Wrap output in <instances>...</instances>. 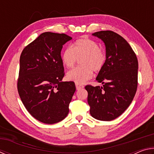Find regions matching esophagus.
<instances>
[{"instance_id": "1", "label": "esophagus", "mask_w": 154, "mask_h": 154, "mask_svg": "<svg viewBox=\"0 0 154 154\" xmlns=\"http://www.w3.org/2000/svg\"><path fill=\"white\" fill-rule=\"evenodd\" d=\"M75 85H76V89L77 90H81V89H82V88H84V86H83V85H80V84H78V83H75Z\"/></svg>"}]
</instances>
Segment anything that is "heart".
Segmentation results:
<instances>
[{
	"label": "heart",
	"instance_id": "b5f03b06",
	"mask_svg": "<svg viewBox=\"0 0 154 154\" xmlns=\"http://www.w3.org/2000/svg\"><path fill=\"white\" fill-rule=\"evenodd\" d=\"M81 58L82 66L71 70L66 75L68 79L76 83H83L91 79L93 71H100L105 66L106 56L95 41L84 38L68 47L62 55V63L68 69L73 67Z\"/></svg>",
	"mask_w": 154,
	"mask_h": 154
}]
</instances>
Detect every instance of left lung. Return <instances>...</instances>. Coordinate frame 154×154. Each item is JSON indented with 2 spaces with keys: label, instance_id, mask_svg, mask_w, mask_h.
<instances>
[{
  "label": "left lung",
  "instance_id": "1",
  "mask_svg": "<svg viewBox=\"0 0 154 154\" xmlns=\"http://www.w3.org/2000/svg\"><path fill=\"white\" fill-rule=\"evenodd\" d=\"M105 45L106 60L96 81L103 86L88 85L90 113L100 121H111L122 115L134 97L138 85V60L129 43L111 30L92 34Z\"/></svg>",
  "mask_w": 154,
  "mask_h": 154
}]
</instances>
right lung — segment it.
<instances>
[{
  "mask_svg": "<svg viewBox=\"0 0 154 154\" xmlns=\"http://www.w3.org/2000/svg\"><path fill=\"white\" fill-rule=\"evenodd\" d=\"M71 39L65 34L43 32L21 54L18 93L31 116L44 124H56L69 113L76 88L74 82H62L61 50Z\"/></svg>",
  "mask_w": 154,
  "mask_h": 154,
  "instance_id": "1",
  "label": "right lung"
}]
</instances>
